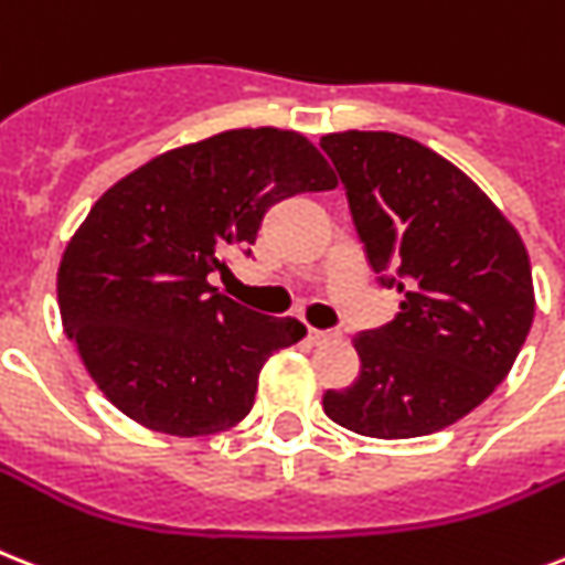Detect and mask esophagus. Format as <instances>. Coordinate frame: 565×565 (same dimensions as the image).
Wrapping results in <instances>:
<instances>
[{"mask_svg":"<svg viewBox=\"0 0 565 565\" xmlns=\"http://www.w3.org/2000/svg\"><path fill=\"white\" fill-rule=\"evenodd\" d=\"M307 339L313 342V345H324V342H333V339H339L337 330H316L310 328L307 330Z\"/></svg>","mask_w":565,"mask_h":565,"instance_id":"1","label":"esophagus"}]
</instances>
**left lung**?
<instances>
[{"label":"left lung","mask_w":565,"mask_h":565,"mask_svg":"<svg viewBox=\"0 0 565 565\" xmlns=\"http://www.w3.org/2000/svg\"><path fill=\"white\" fill-rule=\"evenodd\" d=\"M374 273L401 313L354 337L362 371L324 415L369 438L433 435L508 377L534 322L529 249L465 171L397 132H328Z\"/></svg>","instance_id":"obj_1"}]
</instances>
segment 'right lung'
Listing matches in <instances>:
<instances>
[{"label": "right lung", "mask_w": 565, "mask_h": 565, "mask_svg": "<svg viewBox=\"0 0 565 565\" xmlns=\"http://www.w3.org/2000/svg\"><path fill=\"white\" fill-rule=\"evenodd\" d=\"M337 188L296 130L243 127L156 156L107 188L57 269L60 319L89 377L153 433L196 438L249 415L264 362L307 328L211 287L284 196Z\"/></svg>", "instance_id": "right-lung-1"}]
</instances>
